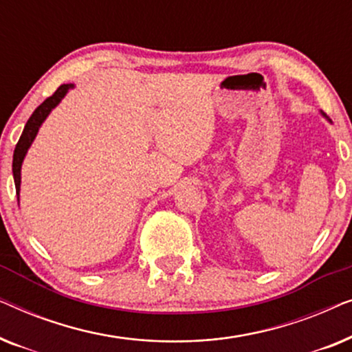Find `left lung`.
Listing matches in <instances>:
<instances>
[{
	"instance_id": "obj_1",
	"label": "left lung",
	"mask_w": 352,
	"mask_h": 352,
	"mask_svg": "<svg viewBox=\"0 0 352 352\" xmlns=\"http://www.w3.org/2000/svg\"><path fill=\"white\" fill-rule=\"evenodd\" d=\"M320 113H322V117H325V118H327V115H325L324 112H320ZM327 120H329V118H327ZM329 122H330V120H329Z\"/></svg>"
}]
</instances>
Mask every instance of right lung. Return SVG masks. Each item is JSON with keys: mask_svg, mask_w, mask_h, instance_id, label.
I'll list each match as a JSON object with an SVG mask.
<instances>
[{"mask_svg": "<svg viewBox=\"0 0 352 352\" xmlns=\"http://www.w3.org/2000/svg\"><path fill=\"white\" fill-rule=\"evenodd\" d=\"M72 88H75L74 83L60 85L51 98H47L41 105H38L35 112L32 113V117L28 118L25 128H23L22 136L19 139L16 148H14V157H12V175H14V184H16V192H17V201H19V192H21V170H22L23 158H25L32 142L35 141L38 129H40L43 122H45L47 115L52 112V109H56L57 105H59L60 100L65 98V94L69 93V89Z\"/></svg>", "mask_w": 352, "mask_h": 352, "instance_id": "add662e5", "label": "right lung"}]
</instances>
